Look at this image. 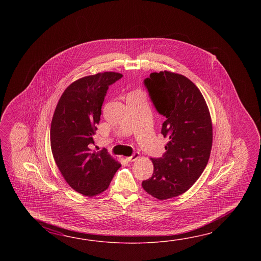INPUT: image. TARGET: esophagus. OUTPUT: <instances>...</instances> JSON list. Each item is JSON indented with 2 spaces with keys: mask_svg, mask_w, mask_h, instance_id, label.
Masks as SVG:
<instances>
[{
  "mask_svg": "<svg viewBox=\"0 0 261 261\" xmlns=\"http://www.w3.org/2000/svg\"><path fill=\"white\" fill-rule=\"evenodd\" d=\"M139 158V153L138 152H134L133 155H130V156H128V158H126V161H136L137 159Z\"/></svg>",
  "mask_w": 261,
  "mask_h": 261,
  "instance_id": "1",
  "label": "esophagus"
}]
</instances>
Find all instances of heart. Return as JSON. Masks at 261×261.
Masks as SVG:
<instances>
[{
  "instance_id": "b5f03b06",
  "label": "heart",
  "mask_w": 261,
  "mask_h": 261,
  "mask_svg": "<svg viewBox=\"0 0 261 261\" xmlns=\"http://www.w3.org/2000/svg\"><path fill=\"white\" fill-rule=\"evenodd\" d=\"M135 93H140V92H135Z\"/></svg>"
}]
</instances>
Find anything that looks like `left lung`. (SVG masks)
<instances>
[{
	"mask_svg": "<svg viewBox=\"0 0 261 261\" xmlns=\"http://www.w3.org/2000/svg\"><path fill=\"white\" fill-rule=\"evenodd\" d=\"M156 111L166 117L161 134L169 138L162 158L151 159L154 172L142 186L159 200L177 197L199 179L213 143L211 116L200 89L175 72H152L144 81Z\"/></svg>",
	"mask_w": 261,
	"mask_h": 261,
	"instance_id": "left-lung-1",
	"label": "left lung"
}]
</instances>
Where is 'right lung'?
Wrapping results in <instances>:
<instances>
[{
  "label": "right lung",
  "instance_id": "1",
  "mask_svg": "<svg viewBox=\"0 0 261 261\" xmlns=\"http://www.w3.org/2000/svg\"><path fill=\"white\" fill-rule=\"evenodd\" d=\"M121 73L99 72L80 78L61 95L50 128V144L56 164L69 186L93 197L108 189L121 164L106 150L92 151L101 106L109 86Z\"/></svg>",
  "mask_w": 261,
  "mask_h": 261
}]
</instances>
